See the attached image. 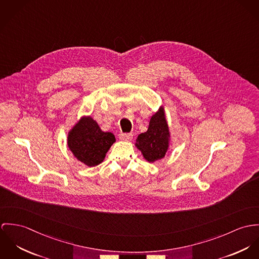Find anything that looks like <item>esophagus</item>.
Returning <instances> with one entry per match:
<instances>
[{"instance_id": "esophagus-1", "label": "esophagus", "mask_w": 259, "mask_h": 259, "mask_svg": "<svg viewBox=\"0 0 259 259\" xmlns=\"http://www.w3.org/2000/svg\"><path fill=\"white\" fill-rule=\"evenodd\" d=\"M119 138L123 141H131L133 138V135L132 134H120Z\"/></svg>"}]
</instances>
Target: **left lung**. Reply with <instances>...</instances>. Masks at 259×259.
Returning <instances> with one entry per match:
<instances>
[{
  "instance_id": "1",
  "label": "left lung",
  "mask_w": 259,
  "mask_h": 259,
  "mask_svg": "<svg viewBox=\"0 0 259 259\" xmlns=\"http://www.w3.org/2000/svg\"><path fill=\"white\" fill-rule=\"evenodd\" d=\"M171 143V132L166 119L165 107L160 106L151 116L148 130L138 135L135 146L141 151L144 159L154 163L165 157Z\"/></svg>"
}]
</instances>
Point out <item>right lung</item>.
I'll return each instance as SVG.
<instances>
[{
  "label": "right lung",
  "instance_id": "add662e5",
  "mask_svg": "<svg viewBox=\"0 0 259 259\" xmlns=\"http://www.w3.org/2000/svg\"><path fill=\"white\" fill-rule=\"evenodd\" d=\"M115 142L114 134L102 131L92 116H82L67 133L68 149L87 167L101 164Z\"/></svg>",
  "mask_w": 259,
  "mask_h": 259
}]
</instances>
